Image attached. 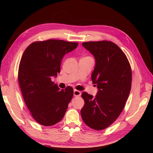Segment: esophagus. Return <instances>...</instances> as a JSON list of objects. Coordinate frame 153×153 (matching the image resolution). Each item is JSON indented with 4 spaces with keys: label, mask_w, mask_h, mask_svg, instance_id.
Masks as SVG:
<instances>
[{
    "label": "esophagus",
    "mask_w": 153,
    "mask_h": 153,
    "mask_svg": "<svg viewBox=\"0 0 153 153\" xmlns=\"http://www.w3.org/2000/svg\"><path fill=\"white\" fill-rule=\"evenodd\" d=\"M81 92L79 91H77V90H76L75 89L74 91V97H79V96H80L81 95Z\"/></svg>",
    "instance_id": "esophagus-1"
}]
</instances>
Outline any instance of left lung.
I'll use <instances>...</instances> for the list:
<instances>
[{
    "instance_id": "8db88e82",
    "label": "left lung",
    "mask_w": 153,
    "mask_h": 153,
    "mask_svg": "<svg viewBox=\"0 0 153 153\" xmlns=\"http://www.w3.org/2000/svg\"><path fill=\"white\" fill-rule=\"evenodd\" d=\"M82 46L95 59L91 79L98 91L95 97L82 93L85 104L81 115L91 128L102 130L111 125L124 108L131 90V67L126 54L112 42H85Z\"/></svg>"
}]
</instances>
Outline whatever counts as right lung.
Instances as JSON below:
<instances>
[{"mask_svg": "<svg viewBox=\"0 0 153 153\" xmlns=\"http://www.w3.org/2000/svg\"><path fill=\"white\" fill-rule=\"evenodd\" d=\"M78 43L49 39L35 42L23 54L18 70V82L25 105L41 125L51 126L63 118L74 95L71 87L65 90L51 81L60 73L64 55Z\"/></svg>", "mask_w": 153, "mask_h": 153, "instance_id": "add662e5", "label": "right lung"}]
</instances>
